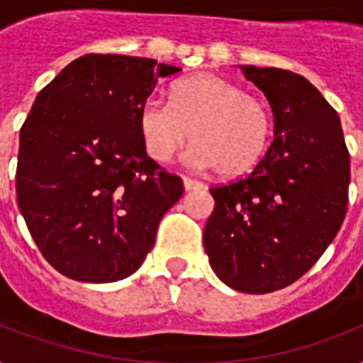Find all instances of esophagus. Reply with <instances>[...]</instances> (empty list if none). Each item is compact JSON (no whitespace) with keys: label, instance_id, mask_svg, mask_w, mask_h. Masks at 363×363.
Masks as SVG:
<instances>
[{"label":"esophagus","instance_id":"34e87169","mask_svg":"<svg viewBox=\"0 0 363 363\" xmlns=\"http://www.w3.org/2000/svg\"><path fill=\"white\" fill-rule=\"evenodd\" d=\"M182 182H184V190H201V188L205 186L203 182L196 181V179H190V177H184Z\"/></svg>","mask_w":363,"mask_h":363}]
</instances>
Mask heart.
<instances>
[{"label":"heart","instance_id":"obj_1","mask_svg":"<svg viewBox=\"0 0 363 363\" xmlns=\"http://www.w3.org/2000/svg\"><path fill=\"white\" fill-rule=\"evenodd\" d=\"M145 150L167 164L192 137L190 162L235 177L258 164L273 137V115L265 101L235 82L198 73L171 84L169 105L147 99L139 111Z\"/></svg>","mask_w":363,"mask_h":363}]
</instances>
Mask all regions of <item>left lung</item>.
I'll return each mask as SVG.
<instances>
[{
    "label": "left lung",
    "mask_w": 363,
    "mask_h": 363,
    "mask_svg": "<svg viewBox=\"0 0 363 363\" xmlns=\"http://www.w3.org/2000/svg\"><path fill=\"white\" fill-rule=\"evenodd\" d=\"M267 98L275 139L252 173L211 188L215 211L203 245L233 290L267 294L316 264L343 224L350 156L339 115L305 77L239 65Z\"/></svg>",
    "instance_id": "left-lung-1"
}]
</instances>
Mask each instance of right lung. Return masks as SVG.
Returning <instances> with one entry per match:
<instances>
[{
	"label": "right lung",
	"instance_id": "1",
	"mask_svg": "<svg viewBox=\"0 0 363 363\" xmlns=\"http://www.w3.org/2000/svg\"><path fill=\"white\" fill-rule=\"evenodd\" d=\"M179 67L86 54L43 88L20 130L16 199L41 254L62 275L115 282L152 250L184 186L148 158L139 111Z\"/></svg>",
	"mask_w": 363,
	"mask_h": 363
}]
</instances>
